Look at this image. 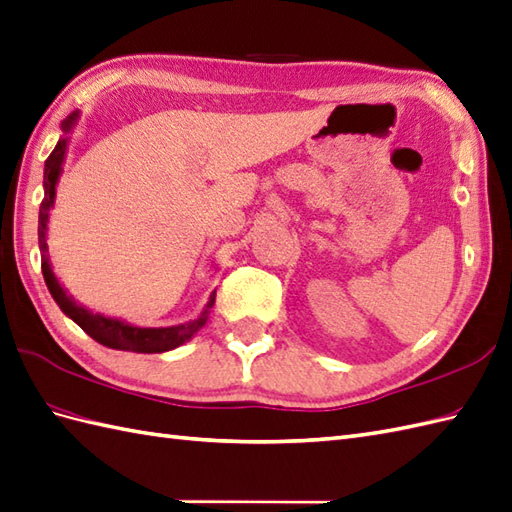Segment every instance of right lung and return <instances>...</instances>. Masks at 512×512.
<instances>
[{
  "mask_svg": "<svg viewBox=\"0 0 512 512\" xmlns=\"http://www.w3.org/2000/svg\"><path fill=\"white\" fill-rule=\"evenodd\" d=\"M80 119V112L76 110L73 115H69L65 121H62V134L54 152L49 154L45 160V171H43V189L45 197L41 202L39 210V247L43 252L41 260V269H43V278L49 293H52L54 302L60 306L62 313H65L69 319H73L78 326L95 339L97 343H102L110 350H123V352H136V354H162L169 350H176L182 343L191 341L193 336L204 328V323L210 315V308L215 306V291L210 293L208 302L204 306L199 317L180 323V326H169V328H139L132 326V323L117 319V317H108L102 313H93L91 308H86L78 304L73 295H69L65 289H62L58 278L54 276V269L49 265V256H47V221H49V210L54 208V199H56V186L62 173V165H65V156H67V145H69V134L76 128V123Z\"/></svg>",
  "mask_w": 512,
  "mask_h": 512,
  "instance_id": "obj_1",
  "label": "right lung"
}]
</instances>
